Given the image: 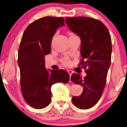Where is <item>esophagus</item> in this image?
<instances>
[{
	"mask_svg": "<svg viewBox=\"0 0 127 127\" xmlns=\"http://www.w3.org/2000/svg\"><path fill=\"white\" fill-rule=\"evenodd\" d=\"M68 74H69V75H70V77L71 76H72V73H73V72L72 70H68Z\"/></svg>",
	"mask_w": 127,
	"mask_h": 127,
	"instance_id": "34e87169",
	"label": "esophagus"
}]
</instances>
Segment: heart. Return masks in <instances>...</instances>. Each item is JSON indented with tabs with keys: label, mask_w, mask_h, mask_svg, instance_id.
I'll use <instances>...</instances> for the list:
<instances>
[{
	"label": "heart",
	"mask_w": 127,
	"mask_h": 127,
	"mask_svg": "<svg viewBox=\"0 0 127 127\" xmlns=\"http://www.w3.org/2000/svg\"><path fill=\"white\" fill-rule=\"evenodd\" d=\"M72 34H74L73 33H70V35H72ZM63 63L65 65H68L70 64V61L68 59H67V58H65V59L63 60Z\"/></svg>",
	"instance_id": "heart-1"
}]
</instances>
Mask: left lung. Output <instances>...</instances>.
Returning <instances> with one entry per match:
<instances>
[{"label":"left lung","mask_w":127,"mask_h":127,"mask_svg":"<svg viewBox=\"0 0 127 127\" xmlns=\"http://www.w3.org/2000/svg\"><path fill=\"white\" fill-rule=\"evenodd\" d=\"M65 23L81 40V59L79 65L85 69L82 78L73 73L71 81L84 87L81 95L73 96L72 102L81 109L93 107L100 100L111 63L112 40L107 27L101 21L87 17H66Z\"/></svg>","instance_id":"obj_1"}]
</instances>
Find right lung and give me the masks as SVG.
I'll return each instance as SVG.
<instances>
[{
    "label": "right lung",
    "instance_id": "obj_1",
    "mask_svg": "<svg viewBox=\"0 0 127 127\" xmlns=\"http://www.w3.org/2000/svg\"><path fill=\"white\" fill-rule=\"evenodd\" d=\"M64 26L62 17H43L29 24L22 36L18 55L20 84L24 100L33 108L49 105L53 84L69 81V74L64 70L48 71L45 65V56L51 51L52 37L57 29Z\"/></svg>",
    "mask_w": 127,
    "mask_h": 127
}]
</instances>
